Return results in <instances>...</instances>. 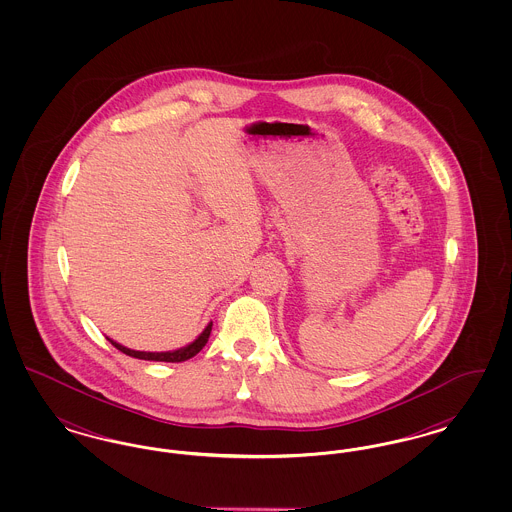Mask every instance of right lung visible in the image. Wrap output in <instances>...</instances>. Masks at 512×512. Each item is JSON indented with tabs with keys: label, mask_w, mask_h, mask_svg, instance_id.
Here are the masks:
<instances>
[{
	"label": "right lung",
	"mask_w": 512,
	"mask_h": 512,
	"mask_svg": "<svg viewBox=\"0 0 512 512\" xmlns=\"http://www.w3.org/2000/svg\"><path fill=\"white\" fill-rule=\"evenodd\" d=\"M211 328H213V322H209L207 324V328L201 332V336L197 338V340L192 341L190 345H186V347H182V349H176V351H165V353H149V351H134V349H128V347H124L121 343H117V341L111 340V338H107V340L111 341V345H115L119 351H122L124 355H128V357H136V359H144V361H163V363H182V361H188V359H192L194 355H197L203 347H205V343L209 341V336H211Z\"/></svg>",
	"instance_id": "add662e5"
}]
</instances>
